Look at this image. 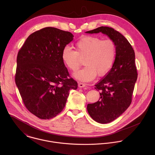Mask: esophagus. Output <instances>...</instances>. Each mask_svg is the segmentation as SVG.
Segmentation results:
<instances>
[{
    "label": "esophagus",
    "instance_id": "obj_1",
    "mask_svg": "<svg viewBox=\"0 0 155 155\" xmlns=\"http://www.w3.org/2000/svg\"><path fill=\"white\" fill-rule=\"evenodd\" d=\"M78 86H79V87H80V88H84V87H85L86 86V85H85V84L79 82V83L78 84Z\"/></svg>",
    "mask_w": 155,
    "mask_h": 155
}]
</instances>
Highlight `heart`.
I'll return each instance as SVG.
<instances>
[{"label":"heart","mask_w":155,"mask_h":155,"mask_svg":"<svg viewBox=\"0 0 155 155\" xmlns=\"http://www.w3.org/2000/svg\"><path fill=\"white\" fill-rule=\"evenodd\" d=\"M76 51L69 47L63 48L62 61L67 68L75 71L82 64L86 66L76 72L74 76L78 80L89 82L94 79L97 74L100 77L107 74L113 66L117 54L115 42L97 36H87L81 38L74 44Z\"/></svg>","instance_id":"heart-1"}]
</instances>
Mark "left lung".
Masks as SVG:
<instances>
[{"mask_svg":"<svg viewBox=\"0 0 155 155\" xmlns=\"http://www.w3.org/2000/svg\"><path fill=\"white\" fill-rule=\"evenodd\" d=\"M107 35L116 45L114 63L104 78L95 85L100 91L98 101L88 104L90 116L100 124L109 123L120 116L132 102L134 86L137 79L134 50L128 41L114 28L101 26L87 31Z\"/></svg>","mask_w":155,"mask_h":155,"instance_id":"1","label":"left lung"}]
</instances>
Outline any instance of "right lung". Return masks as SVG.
Wrapping results in <instances>:
<instances>
[{
	"label": "right lung",
	"instance_id": "obj_1",
	"mask_svg": "<svg viewBox=\"0 0 155 155\" xmlns=\"http://www.w3.org/2000/svg\"><path fill=\"white\" fill-rule=\"evenodd\" d=\"M73 38L69 31L45 27L31 34L18 52L15 83L27 109L40 119L58 115L70 90L78 88L61 59Z\"/></svg>",
	"mask_w": 155,
	"mask_h": 155
}]
</instances>
